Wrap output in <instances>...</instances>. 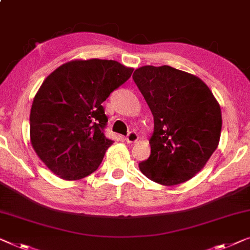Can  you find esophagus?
<instances>
[{"mask_svg": "<svg viewBox=\"0 0 250 250\" xmlns=\"http://www.w3.org/2000/svg\"><path fill=\"white\" fill-rule=\"evenodd\" d=\"M126 142L127 143H135L137 140H139V135H137L136 132H129L128 135L126 136Z\"/></svg>", "mask_w": 250, "mask_h": 250, "instance_id": "34e87169", "label": "esophagus"}]
</instances>
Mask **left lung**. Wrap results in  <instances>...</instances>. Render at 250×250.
Returning a JSON list of instances; mask_svg holds the SVG:
<instances>
[{"label": "left lung", "mask_w": 250, "mask_h": 250, "mask_svg": "<svg viewBox=\"0 0 250 250\" xmlns=\"http://www.w3.org/2000/svg\"><path fill=\"white\" fill-rule=\"evenodd\" d=\"M133 80L154 119L151 154L139 164L141 172L165 186L187 182L219 146V103L200 78L168 65L137 68Z\"/></svg>", "instance_id": "8db88e82"}]
</instances>
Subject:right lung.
<instances>
[{
	"label": "right lung",
	"instance_id": "obj_1",
	"mask_svg": "<svg viewBox=\"0 0 250 250\" xmlns=\"http://www.w3.org/2000/svg\"><path fill=\"white\" fill-rule=\"evenodd\" d=\"M116 61L75 60L45 79L30 110V142L60 178L78 180L96 171L114 142L104 136L103 103L131 78Z\"/></svg>",
	"mask_w": 250,
	"mask_h": 250
}]
</instances>
